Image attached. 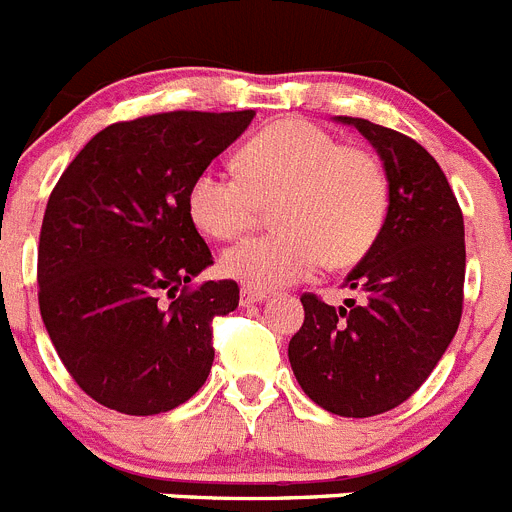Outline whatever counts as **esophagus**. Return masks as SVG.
<instances>
[{
  "label": "esophagus",
  "instance_id": "obj_1",
  "mask_svg": "<svg viewBox=\"0 0 512 512\" xmlns=\"http://www.w3.org/2000/svg\"><path fill=\"white\" fill-rule=\"evenodd\" d=\"M266 297H269V292L243 289V292H241V304H243V307H248V304H259V302H266Z\"/></svg>",
  "mask_w": 512,
  "mask_h": 512
}]
</instances>
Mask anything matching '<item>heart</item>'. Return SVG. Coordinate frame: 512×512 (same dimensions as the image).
<instances>
[{
    "instance_id": "heart-1",
    "label": "heart",
    "mask_w": 512,
    "mask_h": 512,
    "mask_svg": "<svg viewBox=\"0 0 512 512\" xmlns=\"http://www.w3.org/2000/svg\"><path fill=\"white\" fill-rule=\"evenodd\" d=\"M241 172L205 167L187 190L192 223L231 241L274 205L281 231L228 248L220 271L246 289L271 292L309 279L325 264L363 259L386 225L391 185L381 159L342 147L330 131L304 119H284L248 139Z\"/></svg>"
}]
</instances>
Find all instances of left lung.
Instances as JSON below:
<instances>
[{
	"label": "left lung",
	"mask_w": 512,
	"mask_h": 512,
	"mask_svg": "<svg viewBox=\"0 0 512 512\" xmlns=\"http://www.w3.org/2000/svg\"><path fill=\"white\" fill-rule=\"evenodd\" d=\"M375 147L391 185L381 236L348 274L360 302L330 307L304 294V325L289 340L302 391L337 416L396 409L437 368L462 317L464 220L437 159L368 119L337 116Z\"/></svg>",
	"instance_id": "left-lung-1"
}]
</instances>
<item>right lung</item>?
<instances>
[{"label":"right lung","mask_w":512,"mask_h":512,"mask_svg":"<svg viewBox=\"0 0 512 512\" xmlns=\"http://www.w3.org/2000/svg\"><path fill=\"white\" fill-rule=\"evenodd\" d=\"M256 111H170L106 126L53 187L37 248L40 314L73 381L129 416L172 411L213 365V317L238 307L187 190Z\"/></svg>","instance_id":"obj_1"}]
</instances>
